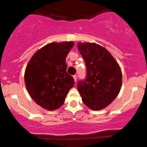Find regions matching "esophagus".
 Returning <instances> with one entry per match:
<instances>
[{"label": "esophagus", "mask_w": 147, "mask_h": 147, "mask_svg": "<svg viewBox=\"0 0 147 147\" xmlns=\"http://www.w3.org/2000/svg\"><path fill=\"white\" fill-rule=\"evenodd\" d=\"M73 79H74V81H75V82H77V76L76 75H73Z\"/></svg>", "instance_id": "esophagus-1"}]
</instances>
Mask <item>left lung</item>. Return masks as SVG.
Masks as SVG:
<instances>
[{"label": "left lung", "mask_w": 147, "mask_h": 147, "mask_svg": "<svg viewBox=\"0 0 147 147\" xmlns=\"http://www.w3.org/2000/svg\"><path fill=\"white\" fill-rule=\"evenodd\" d=\"M79 51L86 63L85 81L79 82L77 89L83 102L92 110L107 107L121 88V67L112 54L93 42H79Z\"/></svg>", "instance_id": "left-lung-1"}]
</instances>
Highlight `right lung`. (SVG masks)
Segmentation results:
<instances>
[{"label": "right lung", "mask_w": 147, "mask_h": 147, "mask_svg": "<svg viewBox=\"0 0 147 147\" xmlns=\"http://www.w3.org/2000/svg\"><path fill=\"white\" fill-rule=\"evenodd\" d=\"M73 46V41L49 43L33 54L26 67L24 82L29 95L47 110L61 107L74 86L65 62Z\"/></svg>", "instance_id": "obj_1"}]
</instances>
